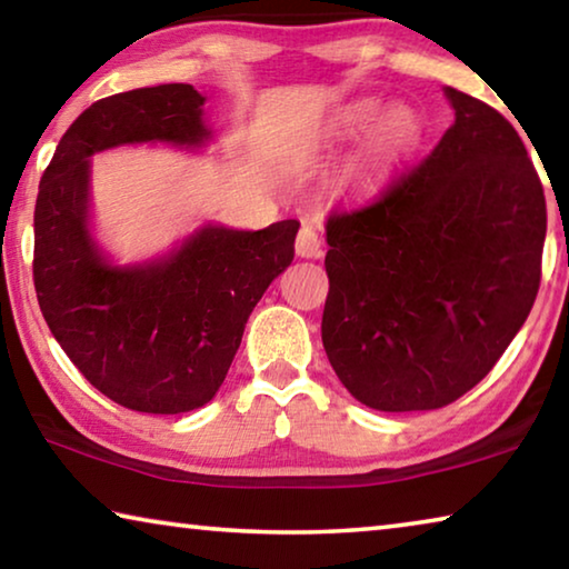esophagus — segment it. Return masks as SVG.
I'll return each mask as SVG.
<instances>
[{"instance_id":"obj_1","label":"esophagus","mask_w":569,"mask_h":569,"mask_svg":"<svg viewBox=\"0 0 569 569\" xmlns=\"http://www.w3.org/2000/svg\"><path fill=\"white\" fill-rule=\"evenodd\" d=\"M296 253L301 258H321V236L311 226H303L296 236Z\"/></svg>"}]
</instances>
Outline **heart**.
Here are the masks:
<instances>
[{"instance_id": "obj_1", "label": "heart", "mask_w": 569, "mask_h": 569, "mask_svg": "<svg viewBox=\"0 0 569 569\" xmlns=\"http://www.w3.org/2000/svg\"><path fill=\"white\" fill-rule=\"evenodd\" d=\"M371 127L375 130L369 140L351 158L341 178L343 188L359 192V196H369L377 190L389 178L393 166L419 146L423 134L421 114L409 104H397L381 114V104L377 100H356L336 122V130L343 138H356Z\"/></svg>"}]
</instances>
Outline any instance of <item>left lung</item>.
<instances>
[{
  "label": "left lung",
  "mask_w": 569,
  "mask_h": 569,
  "mask_svg": "<svg viewBox=\"0 0 569 569\" xmlns=\"http://www.w3.org/2000/svg\"><path fill=\"white\" fill-rule=\"evenodd\" d=\"M455 124L373 203L326 223L321 339L379 411L457 401L522 329L542 278L545 190L505 114L447 88Z\"/></svg>",
  "instance_id": "1"
}]
</instances>
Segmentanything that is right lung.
<instances>
[{
	"label": "right lung",
	"instance_id": "right-lung-1",
	"mask_svg": "<svg viewBox=\"0 0 569 569\" xmlns=\"http://www.w3.org/2000/svg\"><path fill=\"white\" fill-rule=\"evenodd\" d=\"M206 98L158 84L90 104L62 134L34 206V291L57 343L124 409L182 413L216 397L250 311L293 261L298 220L203 226L172 253L114 266L90 233V158L132 142L200 148Z\"/></svg>",
	"mask_w": 569,
	"mask_h": 569
}]
</instances>
